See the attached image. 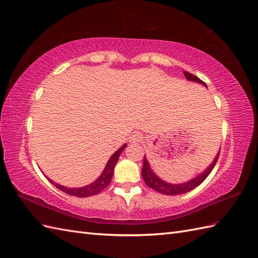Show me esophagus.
I'll return each instance as SVG.
<instances>
[{
	"instance_id": "34e87169",
	"label": "esophagus",
	"mask_w": 258,
	"mask_h": 258,
	"mask_svg": "<svg viewBox=\"0 0 258 258\" xmlns=\"http://www.w3.org/2000/svg\"><path fill=\"white\" fill-rule=\"evenodd\" d=\"M129 141H130L131 143H134V144L140 143L141 141H143V137H142V135L139 134V133H135V134H133V135L130 136Z\"/></svg>"
}]
</instances>
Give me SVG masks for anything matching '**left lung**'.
Listing matches in <instances>:
<instances>
[{
  "label": "left lung",
  "mask_w": 258,
  "mask_h": 258,
  "mask_svg": "<svg viewBox=\"0 0 258 258\" xmlns=\"http://www.w3.org/2000/svg\"><path fill=\"white\" fill-rule=\"evenodd\" d=\"M184 74H185V77H186V79H187L188 81L197 82V83L203 84V85H205V86L207 87L205 82H203L199 78L195 77V75L190 74L189 72L184 71ZM219 153H220V152H218V154L216 155L215 160L212 161L211 164H210L208 167H207L202 174H199L198 176H196V177L190 179V180L186 181V183H181V184H171V183H167V181H165V180H163L162 178H160V177L158 176V175H156V174L152 171V169H151L150 163L148 162L146 155L143 156V166H142L141 175H142V177H143L144 181H146V184H147L150 188H152V189L156 190L158 192L164 194V195H168V196H175V195H181V194H185V192H188V191L192 190L194 188H196L197 186H199L207 177H208V175L211 173V171L213 169V167H215L216 163H217V161H218Z\"/></svg>",
  "instance_id": "obj_1"
}]
</instances>
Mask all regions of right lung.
I'll use <instances>...</instances> for the list:
<instances>
[{
	"label": "right lung",
	"instance_id": "right-lung-1",
	"mask_svg": "<svg viewBox=\"0 0 258 258\" xmlns=\"http://www.w3.org/2000/svg\"><path fill=\"white\" fill-rule=\"evenodd\" d=\"M127 147V143H124L121 148H119L116 152L112 154L107 164H106L104 171L102 172V174L99 175V177L94 180L93 183H91L90 185H86L83 187H77V188H71V187H66L54 183L53 180L49 179L50 183H52L56 188H59L60 190H62L66 194L71 195V196H75V197H80V198H84V197H90L93 196V195H96L98 192L102 191L103 189H105L110 183L112 175H114V168L116 166V163L118 162L119 156H120L121 152L124 150V148Z\"/></svg>",
	"mask_w": 258,
	"mask_h": 258
}]
</instances>
